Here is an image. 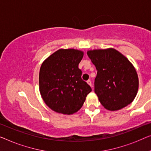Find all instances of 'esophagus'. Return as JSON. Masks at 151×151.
<instances>
[{
    "instance_id": "esophagus-1",
    "label": "esophagus",
    "mask_w": 151,
    "mask_h": 151,
    "mask_svg": "<svg viewBox=\"0 0 151 151\" xmlns=\"http://www.w3.org/2000/svg\"><path fill=\"white\" fill-rule=\"evenodd\" d=\"M87 83H88L89 85H90V86L91 87H92V88H93V86H92V81H90V80H88V81H87Z\"/></svg>"
}]
</instances>
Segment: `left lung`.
I'll return each mask as SVG.
<instances>
[{"label":"left lung","instance_id":"left-lung-1","mask_svg":"<svg viewBox=\"0 0 151 151\" xmlns=\"http://www.w3.org/2000/svg\"><path fill=\"white\" fill-rule=\"evenodd\" d=\"M96 67L94 92L105 109L116 111L126 107L136 96L138 76L124 55L114 48L87 52Z\"/></svg>","mask_w":151,"mask_h":151}]
</instances>
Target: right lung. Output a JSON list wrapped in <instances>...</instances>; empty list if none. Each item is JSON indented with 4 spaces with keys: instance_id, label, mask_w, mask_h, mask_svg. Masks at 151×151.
I'll return each mask as SVG.
<instances>
[{
    "instance_id": "1",
    "label": "right lung",
    "mask_w": 151,
    "mask_h": 151,
    "mask_svg": "<svg viewBox=\"0 0 151 151\" xmlns=\"http://www.w3.org/2000/svg\"><path fill=\"white\" fill-rule=\"evenodd\" d=\"M83 52L75 49H59L41 65L40 92L45 103L53 111L73 114L83 105L92 88L81 78L78 63Z\"/></svg>"
}]
</instances>
